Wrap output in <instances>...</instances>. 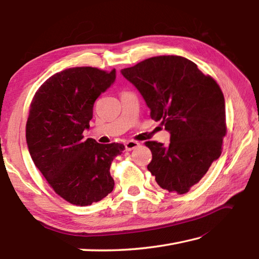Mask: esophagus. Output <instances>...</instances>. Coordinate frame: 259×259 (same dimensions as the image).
I'll return each instance as SVG.
<instances>
[{
    "label": "esophagus",
    "instance_id": "34e87169",
    "mask_svg": "<svg viewBox=\"0 0 259 259\" xmlns=\"http://www.w3.org/2000/svg\"><path fill=\"white\" fill-rule=\"evenodd\" d=\"M139 145H140V144L138 143V141H135V140H128V141H126V143L124 144L126 150H133V149L137 148V147H138Z\"/></svg>",
    "mask_w": 259,
    "mask_h": 259
}]
</instances>
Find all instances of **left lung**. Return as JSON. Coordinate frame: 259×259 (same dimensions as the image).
I'll use <instances>...</instances> for the list:
<instances>
[{"label":"left lung","mask_w":259,"mask_h":259,"mask_svg":"<svg viewBox=\"0 0 259 259\" xmlns=\"http://www.w3.org/2000/svg\"><path fill=\"white\" fill-rule=\"evenodd\" d=\"M143 95L151 119L169 131L168 146L146 141L147 168L161 189L184 194L219 158L227 134L224 93L210 75L181 56H157L121 70Z\"/></svg>","instance_id":"obj_1"}]
</instances>
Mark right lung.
<instances>
[{
    "instance_id": "obj_1",
    "label": "right lung",
    "mask_w": 259,
    "mask_h": 259,
    "mask_svg": "<svg viewBox=\"0 0 259 259\" xmlns=\"http://www.w3.org/2000/svg\"><path fill=\"white\" fill-rule=\"evenodd\" d=\"M114 79L115 69H65L46 80L30 104V156L50 187L74 205H91L113 191L110 167L124 146L85 140L83 131L90 128L95 100Z\"/></svg>"
}]
</instances>
